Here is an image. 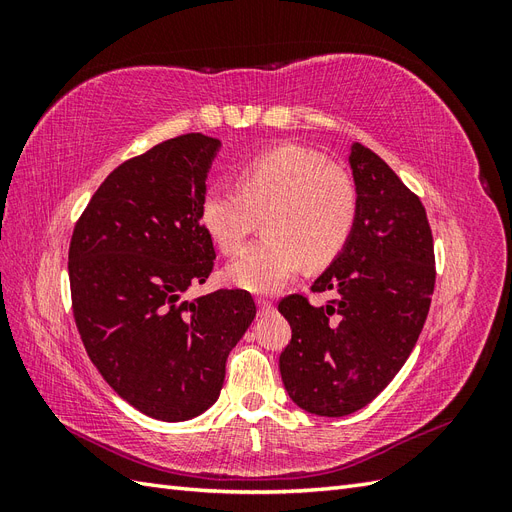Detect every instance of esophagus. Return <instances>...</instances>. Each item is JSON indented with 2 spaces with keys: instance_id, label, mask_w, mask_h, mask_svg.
<instances>
[{
  "instance_id": "34e87169",
  "label": "esophagus",
  "mask_w": 512,
  "mask_h": 512,
  "mask_svg": "<svg viewBox=\"0 0 512 512\" xmlns=\"http://www.w3.org/2000/svg\"><path fill=\"white\" fill-rule=\"evenodd\" d=\"M256 305H258V312L260 314H267V312H271V309H273V303L267 301V299H258Z\"/></svg>"
}]
</instances>
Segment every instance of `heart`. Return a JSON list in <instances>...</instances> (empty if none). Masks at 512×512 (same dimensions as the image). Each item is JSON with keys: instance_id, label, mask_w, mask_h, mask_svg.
Wrapping results in <instances>:
<instances>
[{"instance_id": "1", "label": "heart", "mask_w": 512, "mask_h": 512, "mask_svg": "<svg viewBox=\"0 0 512 512\" xmlns=\"http://www.w3.org/2000/svg\"><path fill=\"white\" fill-rule=\"evenodd\" d=\"M359 194L346 170L316 151L282 145L258 153L239 170V190L213 185L200 198V222L230 254L256 228L267 237L243 247L228 262L226 280L267 294L282 288L307 262L327 265L352 235Z\"/></svg>"}]
</instances>
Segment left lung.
<instances>
[{
  "mask_svg": "<svg viewBox=\"0 0 512 512\" xmlns=\"http://www.w3.org/2000/svg\"><path fill=\"white\" fill-rule=\"evenodd\" d=\"M359 194L352 235L312 284L327 305L292 294L277 305L292 339L280 354L290 399L318 416H346L378 397L404 367L429 312L436 258L427 213L391 166L354 143Z\"/></svg>",
  "mask_w": 512,
  "mask_h": 512,
  "instance_id": "obj_1",
  "label": "left lung"
}]
</instances>
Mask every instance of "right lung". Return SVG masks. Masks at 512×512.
I'll return each mask as SVG.
<instances>
[{
	"label": "right lung",
	"instance_id": "1",
	"mask_svg": "<svg viewBox=\"0 0 512 512\" xmlns=\"http://www.w3.org/2000/svg\"><path fill=\"white\" fill-rule=\"evenodd\" d=\"M220 147L183 134L123 162L70 241L72 312L91 363L121 399L166 423L218 401L228 354L256 316L245 290L183 299L213 269L200 198Z\"/></svg>",
	"mask_w": 512,
	"mask_h": 512
}]
</instances>
